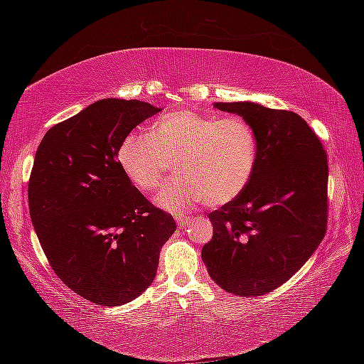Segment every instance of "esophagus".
I'll return each mask as SVG.
<instances>
[{
  "label": "esophagus",
  "instance_id": "1",
  "mask_svg": "<svg viewBox=\"0 0 364 364\" xmlns=\"http://www.w3.org/2000/svg\"><path fill=\"white\" fill-rule=\"evenodd\" d=\"M189 221H191V217H188V215H176V223L180 228H186Z\"/></svg>",
  "mask_w": 364,
  "mask_h": 364
}]
</instances>
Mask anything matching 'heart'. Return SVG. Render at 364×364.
Returning a JSON list of instances; mask_svg holds the SVG:
<instances>
[{
    "mask_svg": "<svg viewBox=\"0 0 364 364\" xmlns=\"http://www.w3.org/2000/svg\"><path fill=\"white\" fill-rule=\"evenodd\" d=\"M117 160L143 193L156 189L176 162L183 176L165 183L154 199L165 210L181 212L204 200L223 205L247 189L258 162V138L242 117L175 110L154 122L149 133H128Z\"/></svg>",
    "mask_w": 364,
    "mask_h": 364,
    "instance_id": "1",
    "label": "heart"
}]
</instances>
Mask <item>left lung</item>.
<instances>
[{"mask_svg": "<svg viewBox=\"0 0 364 364\" xmlns=\"http://www.w3.org/2000/svg\"><path fill=\"white\" fill-rule=\"evenodd\" d=\"M241 115L258 138V162L247 189L218 210L202 260L226 292L264 295L304 267L328 226V156L300 115L255 102H215Z\"/></svg>", "mask_w": 364, "mask_h": 364, "instance_id": "left-lung-1", "label": "left lung"}]
</instances>
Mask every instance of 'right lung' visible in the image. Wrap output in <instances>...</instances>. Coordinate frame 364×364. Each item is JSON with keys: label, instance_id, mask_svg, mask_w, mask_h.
Masks as SVG:
<instances>
[{"label": "right lung", "instance_id": "add662e5", "mask_svg": "<svg viewBox=\"0 0 364 364\" xmlns=\"http://www.w3.org/2000/svg\"><path fill=\"white\" fill-rule=\"evenodd\" d=\"M160 110L136 100H101L49 128L35 154L28 207L41 249L58 278L96 305L139 297L176 230L117 160L122 139Z\"/></svg>", "mask_w": 364, "mask_h": 364}]
</instances>
